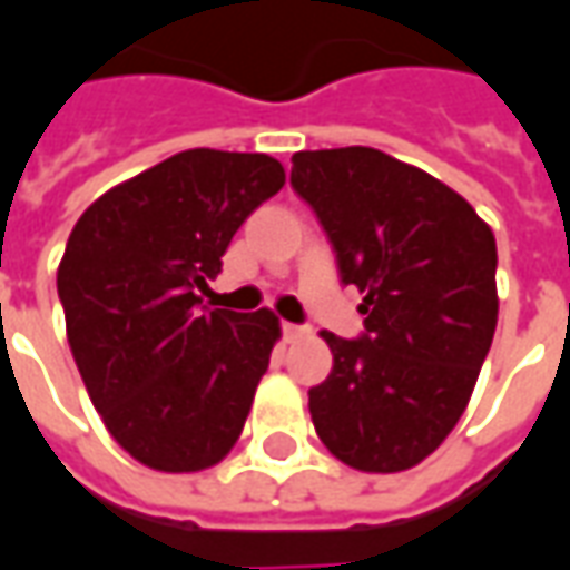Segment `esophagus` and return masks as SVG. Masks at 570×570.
<instances>
[{"mask_svg":"<svg viewBox=\"0 0 570 570\" xmlns=\"http://www.w3.org/2000/svg\"><path fill=\"white\" fill-rule=\"evenodd\" d=\"M282 334H285V341L294 343V341H301V337H306V334H309V328H306V325H294V322H285V325H282Z\"/></svg>","mask_w":570,"mask_h":570,"instance_id":"1","label":"esophagus"}]
</instances>
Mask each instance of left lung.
<instances>
[{
	"instance_id": "8db88e82",
	"label": "left lung",
	"mask_w": 570,
	"mask_h": 570,
	"mask_svg": "<svg viewBox=\"0 0 570 570\" xmlns=\"http://www.w3.org/2000/svg\"><path fill=\"white\" fill-rule=\"evenodd\" d=\"M292 187L328 236L365 331H325L331 374L309 390L318 439L346 466L430 458L470 402L498 328V245L454 189L371 147L304 149Z\"/></svg>"
}]
</instances>
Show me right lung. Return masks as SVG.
Segmentation results:
<instances>
[{
    "instance_id": "obj_1",
    "label": "right lung",
    "mask_w": 570,
    "mask_h": 570,
    "mask_svg": "<svg viewBox=\"0 0 570 570\" xmlns=\"http://www.w3.org/2000/svg\"><path fill=\"white\" fill-rule=\"evenodd\" d=\"M285 171L264 153L187 149L104 193L58 269L85 390L119 445L163 472L208 470L236 445L269 368V309L202 306L245 217Z\"/></svg>"
}]
</instances>
